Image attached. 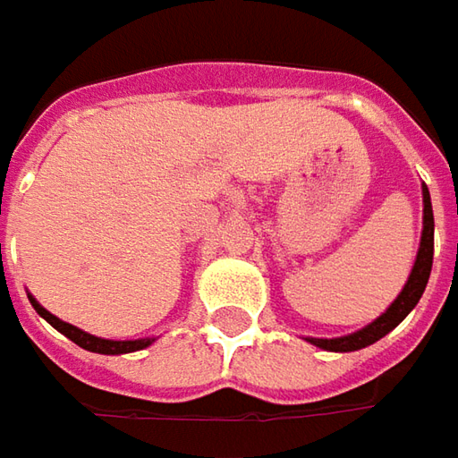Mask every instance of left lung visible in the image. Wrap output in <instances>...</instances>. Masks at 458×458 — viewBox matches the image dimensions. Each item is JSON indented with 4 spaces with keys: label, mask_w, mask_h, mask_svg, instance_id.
Instances as JSON below:
<instances>
[{
    "label": "left lung",
    "mask_w": 458,
    "mask_h": 458,
    "mask_svg": "<svg viewBox=\"0 0 458 458\" xmlns=\"http://www.w3.org/2000/svg\"><path fill=\"white\" fill-rule=\"evenodd\" d=\"M430 267H433V205H430V191L423 184V233H420V249H418V256H415V264H412L408 282H405L403 292L394 297V302L377 320H371L361 330H353V333L338 335V338H305V341H310L312 346L323 348V351H335V353H348V351H359V348H367L371 344H377L379 338L387 335L389 330L397 328L410 312H412V308L418 305V300L426 292Z\"/></svg>",
    "instance_id": "8db88e82"
}]
</instances>
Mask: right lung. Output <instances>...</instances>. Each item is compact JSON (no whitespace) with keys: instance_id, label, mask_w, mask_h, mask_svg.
Here are the masks:
<instances>
[{"instance_id":"add662e5","label":"right lung","mask_w":458,"mask_h":458,"mask_svg":"<svg viewBox=\"0 0 458 458\" xmlns=\"http://www.w3.org/2000/svg\"><path fill=\"white\" fill-rule=\"evenodd\" d=\"M30 297V305L35 308V312L43 318V320H48L53 328L58 330V333H64L69 341H73L76 346L87 348L91 353H107V356H117V353H132V351H143V348H148L156 338H135V341H110V338H99V335H91L87 330L76 328V326H71V323H64L61 318H55L53 312L43 308L32 294Z\"/></svg>"}]
</instances>
